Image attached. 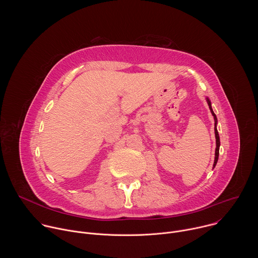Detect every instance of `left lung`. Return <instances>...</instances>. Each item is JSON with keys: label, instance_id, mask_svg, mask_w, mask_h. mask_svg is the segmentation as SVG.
<instances>
[{"label": "left lung", "instance_id": "left-lung-1", "mask_svg": "<svg viewBox=\"0 0 258 258\" xmlns=\"http://www.w3.org/2000/svg\"><path fill=\"white\" fill-rule=\"evenodd\" d=\"M206 101L208 103V106H209V109L211 111V114L214 118V134H215V139H216V148H215V157H214V163H213V167H215L216 163H217V160H218V154H219V146H220V142H219V136H218V132H217V128H216V124H217V118H216V115L214 114L213 110L211 108V102L208 98H206Z\"/></svg>", "mask_w": 258, "mask_h": 258}]
</instances>
